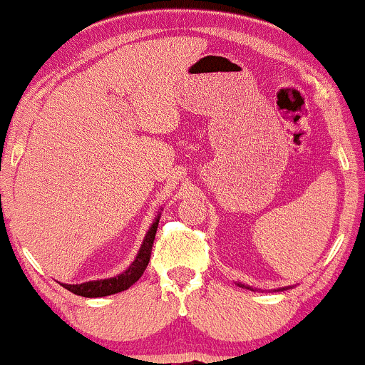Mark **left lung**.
Here are the masks:
<instances>
[{"label": "left lung", "mask_w": 365, "mask_h": 365, "mask_svg": "<svg viewBox=\"0 0 365 365\" xmlns=\"http://www.w3.org/2000/svg\"><path fill=\"white\" fill-rule=\"evenodd\" d=\"M240 285V287H245V289H250V291H254L252 287H249V285H244V284H238ZM285 289H289V287H282V289H277V291H285Z\"/></svg>", "instance_id": "left-lung-1"}]
</instances>
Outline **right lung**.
<instances>
[{
    "mask_svg": "<svg viewBox=\"0 0 365 365\" xmlns=\"http://www.w3.org/2000/svg\"><path fill=\"white\" fill-rule=\"evenodd\" d=\"M160 215H162V212L156 214L155 221H153L150 230H148L146 237H144L143 244H140V249L139 252H137L135 259L132 261V264L128 266L125 272H121L120 275L116 277L103 278V280H90V282H83V284H62V285L73 294H78V296H83V297L111 296V294L127 291L128 287H132V285L143 277L144 269H146L148 262H150L151 247H153V242H155L156 230H158Z\"/></svg>",
    "mask_w": 365,
    "mask_h": 365,
    "instance_id": "right-lung-1",
    "label": "right lung"
}]
</instances>
